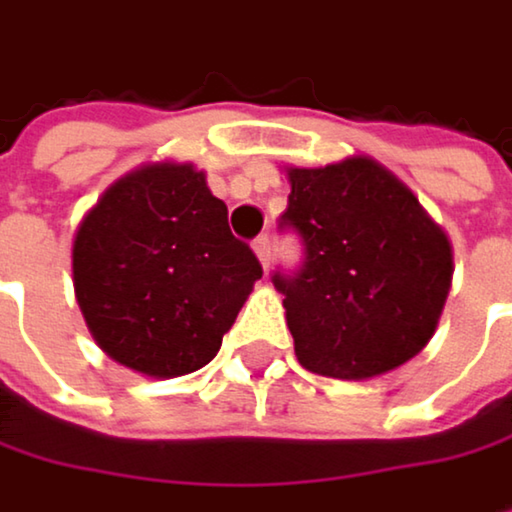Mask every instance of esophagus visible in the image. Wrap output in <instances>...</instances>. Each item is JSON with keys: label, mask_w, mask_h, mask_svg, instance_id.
<instances>
[{"label": "esophagus", "mask_w": 512, "mask_h": 512, "mask_svg": "<svg viewBox=\"0 0 512 512\" xmlns=\"http://www.w3.org/2000/svg\"><path fill=\"white\" fill-rule=\"evenodd\" d=\"M253 253L259 256L262 268H268V262H271V241H268V235H259V238L253 241Z\"/></svg>", "instance_id": "34e87169"}]
</instances>
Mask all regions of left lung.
<instances>
[{
	"mask_svg": "<svg viewBox=\"0 0 512 512\" xmlns=\"http://www.w3.org/2000/svg\"><path fill=\"white\" fill-rule=\"evenodd\" d=\"M280 223L304 241L295 277L274 274L298 364L346 382L384 376L435 334L450 280L447 232L379 160L286 166Z\"/></svg>",
	"mask_w": 512,
	"mask_h": 512,
	"instance_id": "left-lung-1",
	"label": "left lung"
}]
</instances>
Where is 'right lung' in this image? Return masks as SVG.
Here are the masks:
<instances>
[{
	"mask_svg": "<svg viewBox=\"0 0 512 512\" xmlns=\"http://www.w3.org/2000/svg\"><path fill=\"white\" fill-rule=\"evenodd\" d=\"M71 259L95 343L151 379L202 370L262 277L205 172L175 160L110 184L77 226Z\"/></svg>",
	"mask_w": 512,
	"mask_h": 512,
	"instance_id": "add662e5",
	"label": "right lung"
}]
</instances>
